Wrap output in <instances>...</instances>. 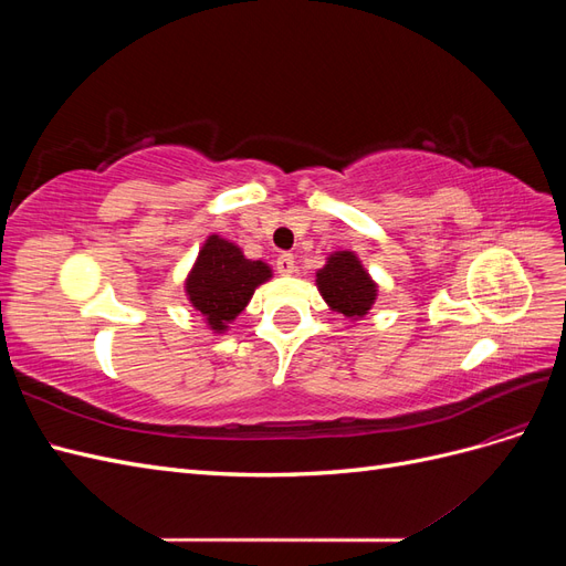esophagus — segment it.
I'll return each instance as SVG.
<instances>
[{
    "label": "esophagus",
    "instance_id": "obj_1",
    "mask_svg": "<svg viewBox=\"0 0 566 566\" xmlns=\"http://www.w3.org/2000/svg\"><path fill=\"white\" fill-rule=\"evenodd\" d=\"M276 271L281 273V276H290V273L295 271V256L290 254V252L279 254V260H276Z\"/></svg>",
    "mask_w": 566,
    "mask_h": 566
}]
</instances>
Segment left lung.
<instances>
[{"label": "left lung", "instance_id": "1", "mask_svg": "<svg viewBox=\"0 0 566 566\" xmlns=\"http://www.w3.org/2000/svg\"><path fill=\"white\" fill-rule=\"evenodd\" d=\"M316 285L331 310L345 314L347 318L366 316L375 297H378V285L373 283L364 264L349 250L328 256V264L316 273Z\"/></svg>", "mask_w": 566, "mask_h": 566}]
</instances>
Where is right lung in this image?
Returning <instances> with one entry per match:
<instances>
[{
	"instance_id": "add662e5",
	"label": "right lung",
	"mask_w": 566,
	"mask_h": 566,
	"mask_svg": "<svg viewBox=\"0 0 566 566\" xmlns=\"http://www.w3.org/2000/svg\"><path fill=\"white\" fill-rule=\"evenodd\" d=\"M269 279L271 269L264 262L245 260L241 248L210 235L188 273L186 295L214 333H224L248 306L254 287Z\"/></svg>"
}]
</instances>
